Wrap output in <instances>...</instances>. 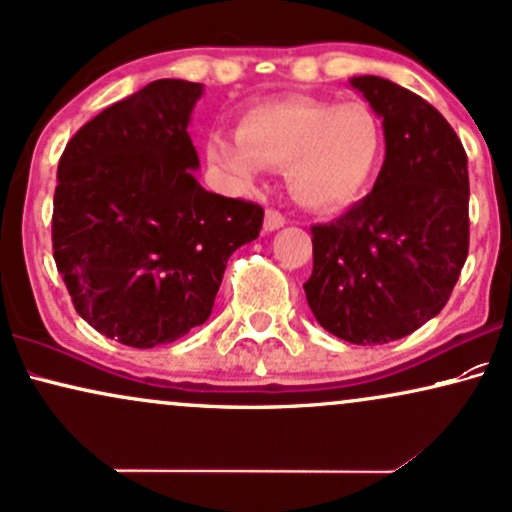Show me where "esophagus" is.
Wrapping results in <instances>:
<instances>
[{"label": "esophagus", "mask_w": 512, "mask_h": 512, "mask_svg": "<svg viewBox=\"0 0 512 512\" xmlns=\"http://www.w3.org/2000/svg\"><path fill=\"white\" fill-rule=\"evenodd\" d=\"M283 224H286V217H283L278 210L264 212V226H262V229L267 231V234H271V231H276V229H281Z\"/></svg>", "instance_id": "34e87169"}]
</instances>
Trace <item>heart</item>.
Returning a JSON list of instances; mask_svg holds the SVG:
<instances>
[{
	"mask_svg": "<svg viewBox=\"0 0 512 512\" xmlns=\"http://www.w3.org/2000/svg\"><path fill=\"white\" fill-rule=\"evenodd\" d=\"M383 151L385 134L371 106L307 96L252 106L238 118L236 137L212 132L205 141L210 163L238 189H252L262 167L286 170L290 196L316 212L357 203Z\"/></svg>",
	"mask_w": 512,
	"mask_h": 512,
	"instance_id": "b5f03b06",
	"label": "heart"
}]
</instances>
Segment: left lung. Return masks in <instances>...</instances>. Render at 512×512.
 I'll return each instance as SVG.
<instances>
[{
	"mask_svg": "<svg viewBox=\"0 0 512 512\" xmlns=\"http://www.w3.org/2000/svg\"><path fill=\"white\" fill-rule=\"evenodd\" d=\"M383 120L373 191L312 226L309 309L335 338L385 345L442 312L468 257V155L444 115L375 75L349 80Z\"/></svg>",
	"mask_w": 512,
	"mask_h": 512,
	"instance_id": "1",
	"label": "left lung"
}]
</instances>
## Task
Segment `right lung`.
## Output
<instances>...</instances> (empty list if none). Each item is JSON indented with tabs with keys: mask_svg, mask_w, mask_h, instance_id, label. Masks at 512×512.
<instances>
[{
	"mask_svg": "<svg viewBox=\"0 0 512 512\" xmlns=\"http://www.w3.org/2000/svg\"><path fill=\"white\" fill-rule=\"evenodd\" d=\"M203 84L155 80L89 120L58 160L51 241L77 314L127 347L208 321L264 210L205 191L189 120Z\"/></svg>",
	"mask_w": 512,
	"mask_h": 512,
	"instance_id": "add662e5",
	"label": "right lung"
}]
</instances>
